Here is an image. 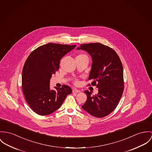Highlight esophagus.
I'll return each mask as SVG.
<instances>
[{"label":"esophagus","mask_w":152,"mask_h":152,"mask_svg":"<svg viewBox=\"0 0 152 152\" xmlns=\"http://www.w3.org/2000/svg\"><path fill=\"white\" fill-rule=\"evenodd\" d=\"M80 90H77V89L75 88V89H73V93H80Z\"/></svg>","instance_id":"1"}]
</instances>
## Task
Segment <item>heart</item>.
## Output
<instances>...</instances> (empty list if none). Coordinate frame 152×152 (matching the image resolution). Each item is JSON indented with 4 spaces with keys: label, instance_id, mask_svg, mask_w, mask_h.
<instances>
[{
    "label": "heart",
    "instance_id": "heart-1",
    "mask_svg": "<svg viewBox=\"0 0 152 152\" xmlns=\"http://www.w3.org/2000/svg\"><path fill=\"white\" fill-rule=\"evenodd\" d=\"M76 58H82V59H87L88 60V56H87L86 55L83 54V53H80V54H79V55L76 56ZM74 83H75V84H78V83H79L78 80H77V79H75V80H74Z\"/></svg>",
    "mask_w": 152,
    "mask_h": 152
}]
</instances>
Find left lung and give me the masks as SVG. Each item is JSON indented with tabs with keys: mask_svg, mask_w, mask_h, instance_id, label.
<instances>
[{
	"mask_svg": "<svg viewBox=\"0 0 152 152\" xmlns=\"http://www.w3.org/2000/svg\"><path fill=\"white\" fill-rule=\"evenodd\" d=\"M78 50L87 51L92 57L93 64L88 86H96L98 94L91 95L84 91L87 100L82 108L91 115L102 118L111 113L117 107L124 88L122 62L116 52L101 43L80 45Z\"/></svg>",
	"mask_w": 152,
	"mask_h": 152,
	"instance_id": "left-lung-1",
	"label": "left lung"
}]
</instances>
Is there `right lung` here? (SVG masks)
<instances>
[{"instance_id": "obj_1", "label": "right lung", "mask_w": 152, "mask_h": 152, "mask_svg": "<svg viewBox=\"0 0 152 152\" xmlns=\"http://www.w3.org/2000/svg\"><path fill=\"white\" fill-rule=\"evenodd\" d=\"M76 46L48 43L32 51L26 61L22 90L27 102L37 114L47 115L55 111L72 93L71 88L65 84L51 90L50 80L59 70L62 58Z\"/></svg>"}]
</instances>
